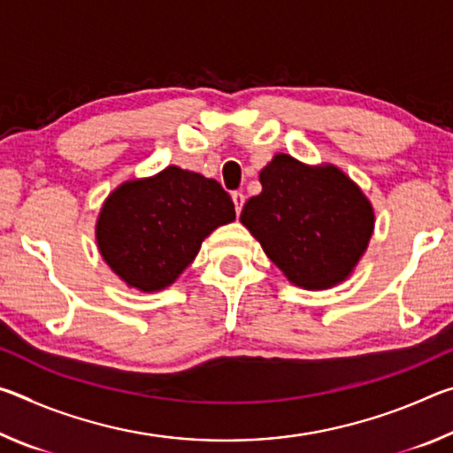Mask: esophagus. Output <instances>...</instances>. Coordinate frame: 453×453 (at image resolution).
I'll list each match as a JSON object with an SVG mask.
<instances>
[{"label":"esophagus","instance_id":"1","mask_svg":"<svg viewBox=\"0 0 453 453\" xmlns=\"http://www.w3.org/2000/svg\"><path fill=\"white\" fill-rule=\"evenodd\" d=\"M232 199H234V205H235V213H237V216H240L243 203H245V196L242 194V191H234Z\"/></svg>","mask_w":453,"mask_h":453}]
</instances>
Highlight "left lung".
<instances>
[{
    "mask_svg": "<svg viewBox=\"0 0 453 453\" xmlns=\"http://www.w3.org/2000/svg\"><path fill=\"white\" fill-rule=\"evenodd\" d=\"M262 194L245 202L240 221L297 288L346 281L373 235L375 213L362 188L334 164L310 165L275 153L259 172Z\"/></svg>",
    "mask_w": 453,
    "mask_h": 453,
    "instance_id": "obj_1",
    "label": "left lung"
}]
</instances>
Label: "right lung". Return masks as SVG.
<instances>
[{
  "instance_id": "add662e5",
  "label": "right lung",
  "mask_w": 453,
  "mask_h": 453,
  "mask_svg": "<svg viewBox=\"0 0 453 453\" xmlns=\"http://www.w3.org/2000/svg\"><path fill=\"white\" fill-rule=\"evenodd\" d=\"M234 219L232 197L216 180L167 165L150 178L119 183L105 197L96 242L127 288L151 294L170 288L205 237Z\"/></svg>"
}]
</instances>
